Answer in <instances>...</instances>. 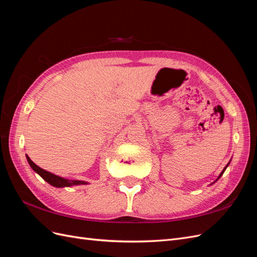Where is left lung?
Returning a JSON list of instances; mask_svg holds the SVG:
<instances>
[{
	"mask_svg": "<svg viewBox=\"0 0 257 257\" xmlns=\"http://www.w3.org/2000/svg\"><path fill=\"white\" fill-rule=\"evenodd\" d=\"M228 165H229V163H228V164H227V165H226V166H225V167H224V169H223V170H222V173H221V174H220V175H219V177H217V179H216V180H215V181H217V180H219V179H220V178H221V176H222V175H223V174H224V172H225V169H226V168H227V166H228Z\"/></svg>",
	"mask_w": 257,
	"mask_h": 257,
	"instance_id": "left-lung-1",
	"label": "left lung"
}]
</instances>
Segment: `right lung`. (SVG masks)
<instances>
[{"label":"right lung","instance_id":"obj_1","mask_svg":"<svg viewBox=\"0 0 257 257\" xmlns=\"http://www.w3.org/2000/svg\"><path fill=\"white\" fill-rule=\"evenodd\" d=\"M27 160L29 162V164L36 174L40 175L46 182H48L51 184L54 188H65V186H73V185H82V184H88V182L81 181V180H68V179L62 178L60 176H57L54 174H51L47 170H45L41 167H38L34 162H32L28 155H26Z\"/></svg>","mask_w":257,"mask_h":257}]
</instances>
